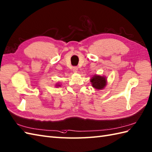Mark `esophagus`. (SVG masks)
<instances>
[{
    "label": "esophagus",
    "mask_w": 152,
    "mask_h": 152,
    "mask_svg": "<svg viewBox=\"0 0 152 152\" xmlns=\"http://www.w3.org/2000/svg\"><path fill=\"white\" fill-rule=\"evenodd\" d=\"M72 71L74 72H77V67H76V66H74V67L72 68Z\"/></svg>",
    "instance_id": "esophagus-1"
}]
</instances>
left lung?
<instances>
[{
  "mask_svg": "<svg viewBox=\"0 0 152 152\" xmlns=\"http://www.w3.org/2000/svg\"><path fill=\"white\" fill-rule=\"evenodd\" d=\"M91 82L92 86L98 90H102L106 86V77L100 75H94L91 78Z\"/></svg>",
  "mask_w": 152,
  "mask_h": 152,
  "instance_id": "8db88e82",
  "label": "left lung"
}]
</instances>
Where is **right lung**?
<instances>
[{
    "mask_svg": "<svg viewBox=\"0 0 152 152\" xmlns=\"http://www.w3.org/2000/svg\"><path fill=\"white\" fill-rule=\"evenodd\" d=\"M56 87H60V85L59 83H57L56 85Z\"/></svg>",
    "mask_w": 152,
    "mask_h": 152,
    "instance_id": "1",
    "label": "right lung"
}]
</instances>
